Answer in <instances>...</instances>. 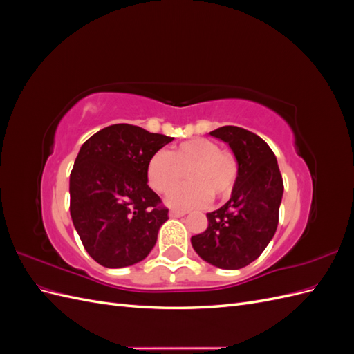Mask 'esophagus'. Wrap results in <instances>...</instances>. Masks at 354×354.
Returning <instances> with one entry per match:
<instances>
[{"label": "esophagus", "mask_w": 354, "mask_h": 354, "mask_svg": "<svg viewBox=\"0 0 354 354\" xmlns=\"http://www.w3.org/2000/svg\"><path fill=\"white\" fill-rule=\"evenodd\" d=\"M185 211H177V209H171L169 211V217H173V218H178V217H183L185 216Z\"/></svg>", "instance_id": "obj_1"}]
</instances>
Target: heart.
<instances>
[{"mask_svg": "<svg viewBox=\"0 0 354 354\" xmlns=\"http://www.w3.org/2000/svg\"><path fill=\"white\" fill-rule=\"evenodd\" d=\"M186 177V185L168 196L174 208H196L211 199H226L238 180V160L233 153L220 151L208 138H192L167 152H156L147 164L149 185L158 194H167Z\"/></svg>", "mask_w": 354, "mask_h": 354, "instance_id": "heart-1", "label": "heart"}]
</instances>
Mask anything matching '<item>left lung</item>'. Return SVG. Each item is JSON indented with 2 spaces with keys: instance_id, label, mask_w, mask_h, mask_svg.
<instances>
[{
  "instance_id": "left-lung-1",
  "label": "left lung",
  "mask_w": 354,
  "mask_h": 354,
  "mask_svg": "<svg viewBox=\"0 0 354 354\" xmlns=\"http://www.w3.org/2000/svg\"><path fill=\"white\" fill-rule=\"evenodd\" d=\"M209 134L230 146L239 173L232 198L207 214L208 227L190 242L202 260L238 270L259 259L274 236L283 181L276 156L261 137L233 125Z\"/></svg>"
}]
</instances>
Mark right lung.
Returning a JSON list of instances; mask_svg holds the SVG:
<instances>
[{
	"label": "right lung",
	"instance_id": "add662e5",
	"mask_svg": "<svg viewBox=\"0 0 354 354\" xmlns=\"http://www.w3.org/2000/svg\"><path fill=\"white\" fill-rule=\"evenodd\" d=\"M174 137L115 124L85 142L71 171V217L85 251L109 269L146 259L168 208L147 185L151 158Z\"/></svg>",
	"mask_w": 354,
	"mask_h": 354
}]
</instances>
